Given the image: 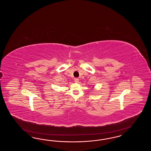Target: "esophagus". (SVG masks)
I'll use <instances>...</instances> for the list:
<instances>
[{"label": "esophagus", "mask_w": 151, "mask_h": 151, "mask_svg": "<svg viewBox=\"0 0 151 151\" xmlns=\"http://www.w3.org/2000/svg\"><path fill=\"white\" fill-rule=\"evenodd\" d=\"M78 81H79V80H78V78H75V79H74V81H75V82H78Z\"/></svg>", "instance_id": "34e87169"}]
</instances>
